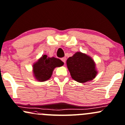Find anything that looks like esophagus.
I'll return each mask as SVG.
<instances>
[{
	"label": "esophagus",
	"mask_w": 125,
	"mask_h": 125,
	"mask_svg": "<svg viewBox=\"0 0 125 125\" xmlns=\"http://www.w3.org/2000/svg\"><path fill=\"white\" fill-rule=\"evenodd\" d=\"M61 60H62L63 62L65 64V63H66V57H63V58L61 59Z\"/></svg>",
	"instance_id": "esophagus-1"
}]
</instances>
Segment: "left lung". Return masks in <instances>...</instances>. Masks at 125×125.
<instances>
[{
  "label": "left lung",
  "instance_id": "1",
  "mask_svg": "<svg viewBox=\"0 0 125 125\" xmlns=\"http://www.w3.org/2000/svg\"><path fill=\"white\" fill-rule=\"evenodd\" d=\"M71 77L79 83L90 81L95 78L97 72L94 60L85 53L78 52L66 60Z\"/></svg>",
  "mask_w": 125,
  "mask_h": 125
}]
</instances>
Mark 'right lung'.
Returning a JSON list of instances; mask_svg holds the SVG:
<instances>
[{"instance_id": "add662e5", "label": "right lung", "mask_w": 125, "mask_h": 125, "mask_svg": "<svg viewBox=\"0 0 125 125\" xmlns=\"http://www.w3.org/2000/svg\"><path fill=\"white\" fill-rule=\"evenodd\" d=\"M64 63L59 59L49 57L42 54L32 65V73L37 81L44 82L51 78L53 71L57 67L62 66Z\"/></svg>"}]
</instances>
